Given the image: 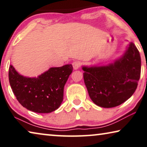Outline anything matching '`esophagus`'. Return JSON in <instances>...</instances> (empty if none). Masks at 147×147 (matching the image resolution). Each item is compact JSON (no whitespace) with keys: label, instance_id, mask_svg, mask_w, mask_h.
<instances>
[{"label":"esophagus","instance_id":"34e87169","mask_svg":"<svg viewBox=\"0 0 147 147\" xmlns=\"http://www.w3.org/2000/svg\"><path fill=\"white\" fill-rule=\"evenodd\" d=\"M72 66H73V67L74 69H78L81 66V63L79 61H74V62L72 63Z\"/></svg>","mask_w":147,"mask_h":147}]
</instances>
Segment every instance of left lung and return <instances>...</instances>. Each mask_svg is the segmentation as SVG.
Wrapping results in <instances>:
<instances>
[{
    "label": "left lung",
    "instance_id": "obj_1",
    "mask_svg": "<svg viewBox=\"0 0 147 147\" xmlns=\"http://www.w3.org/2000/svg\"><path fill=\"white\" fill-rule=\"evenodd\" d=\"M141 69V56L134 42L120 58L108 65L82 66L90 98L97 106L107 108L120 105L133 95Z\"/></svg>",
    "mask_w": 147,
    "mask_h": 147
}]
</instances>
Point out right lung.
Wrapping results in <instances>:
<instances>
[{"label":"right lung","mask_w":147,"mask_h":147,"mask_svg":"<svg viewBox=\"0 0 147 147\" xmlns=\"http://www.w3.org/2000/svg\"><path fill=\"white\" fill-rule=\"evenodd\" d=\"M73 71L71 64L51 67L37 78L20 75L13 66L9 67V82L18 102L31 111L50 113L60 107L64 88Z\"/></svg>","instance_id":"1"}]
</instances>
